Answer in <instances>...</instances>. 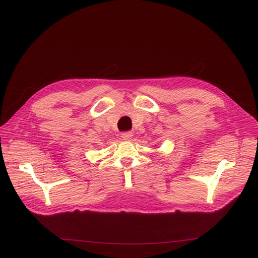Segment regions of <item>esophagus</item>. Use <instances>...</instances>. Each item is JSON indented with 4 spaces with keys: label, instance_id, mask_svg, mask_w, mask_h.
I'll use <instances>...</instances> for the list:
<instances>
[{
    "label": "esophagus",
    "instance_id": "esophagus-1",
    "mask_svg": "<svg viewBox=\"0 0 258 258\" xmlns=\"http://www.w3.org/2000/svg\"><path fill=\"white\" fill-rule=\"evenodd\" d=\"M132 136H133V133H132V132H124V133L122 134V138H123L124 140H126V141H128V140L132 139Z\"/></svg>",
    "mask_w": 258,
    "mask_h": 258
}]
</instances>
